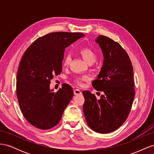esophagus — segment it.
Listing matches in <instances>:
<instances>
[{"mask_svg": "<svg viewBox=\"0 0 154 154\" xmlns=\"http://www.w3.org/2000/svg\"><path fill=\"white\" fill-rule=\"evenodd\" d=\"M74 95H80L82 94V91L79 89H74Z\"/></svg>", "mask_w": 154, "mask_h": 154, "instance_id": "34e87169", "label": "esophagus"}]
</instances>
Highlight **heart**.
Listing matches in <instances>:
<instances>
[{"mask_svg":"<svg viewBox=\"0 0 154 154\" xmlns=\"http://www.w3.org/2000/svg\"><path fill=\"white\" fill-rule=\"evenodd\" d=\"M80 54H82V57L83 59L85 60V61L87 63H94L96 61V59L97 58V56L96 53L93 51L92 49L88 48H83L80 50ZM71 55L70 54H67L64 57L63 60V63L64 66H68L69 63H71ZM87 78L86 77H82V78H77L76 80V83L79 85H81L82 83V81L86 80Z\"/></svg>","mask_w":154,"mask_h":154,"instance_id":"obj_1","label":"heart"}]
</instances>
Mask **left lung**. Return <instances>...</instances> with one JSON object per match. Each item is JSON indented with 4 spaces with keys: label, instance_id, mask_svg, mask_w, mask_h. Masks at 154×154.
<instances>
[{
    "label": "left lung",
    "instance_id": "1",
    "mask_svg": "<svg viewBox=\"0 0 154 154\" xmlns=\"http://www.w3.org/2000/svg\"><path fill=\"white\" fill-rule=\"evenodd\" d=\"M95 42L103 53V62L92 85L104 94L97 100L90 91H83V110L88 127L106 134L119 128L128 117L135 96L134 72L128 55L119 44L103 35Z\"/></svg>",
    "mask_w": 154,
    "mask_h": 154
}]
</instances>
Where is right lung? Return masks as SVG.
<instances>
[{
    "mask_svg": "<svg viewBox=\"0 0 154 154\" xmlns=\"http://www.w3.org/2000/svg\"><path fill=\"white\" fill-rule=\"evenodd\" d=\"M84 36L51 32L36 39L24 54L17 76V95L23 115L34 127L48 130L60 122L74 92L68 84L54 92L51 80L62 72L65 49Z\"/></svg>",
    "mask_w": 154,
    "mask_h": 154,
    "instance_id": "right-lung-1",
    "label": "right lung"
}]
</instances>
